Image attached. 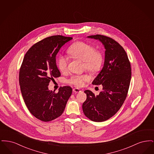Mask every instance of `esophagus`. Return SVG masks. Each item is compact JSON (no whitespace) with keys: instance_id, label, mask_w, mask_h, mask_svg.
<instances>
[{"instance_id":"34e87169","label":"esophagus","mask_w":154,"mask_h":154,"mask_svg":"<svg viewBox=\"0 0 154 154\" xmlns=\"http://www.w3.org/2000/svg\"><path fill=\"white\" fill-rule=\"evenodd\" d=\"M73 91L74 92H75V93H78V92H81L80 89L77 88H74L73 89Z\"/></svg>"}]
</instances>
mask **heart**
Returning <instances> with one entry per match:
<instances>
[{
  "label": "heart",
  "instance_id": "1",
  "mask_svg": "<svg viewBox=\"0 0 154 154\" xmlns=\"http://www.w3.org/2000/svg\"><path fill=\"white\" fill-rule=\"evenodd\" d=\"M67 53L70 58L82 61V67L92 73L99 72L103 63V55L102 52L95 50L94 45L83 42H77L70 45ZM69 59L64 55H60L58 58L57 63L59 69L62 72L67 70ZM90 80L89 76L84 74H75L70 77L68 82L75 87H81Z\"/></svg>",
  "mask_w": 154,
  "mask_h": 154
}]
</instances>
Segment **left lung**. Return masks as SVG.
<instances>
[{
    "instance_id": "obj_1",
    "label": "left lung",
    "mask_w": 154,
    "mask_h": 154,
    "mask_svg": "<svg viewBox=\"0 0 154 154\" xmlns=\"http://www.w3.org/2000/svg\"><path fill=\"white\" fill-rule=\"evenodd\" d=\"M88 38L99 40L105 51L103 69L92 82L102 85L98 95L86 90L87 99L83 103L85 116L94 122L105 121L120 109L127 96L131 79V67L123 47L109 37L96 35Z\"/></svg>"
}]
</instances>
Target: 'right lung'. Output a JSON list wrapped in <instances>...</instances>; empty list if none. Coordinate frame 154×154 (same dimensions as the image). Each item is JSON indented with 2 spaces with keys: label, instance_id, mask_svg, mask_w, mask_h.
<instances>
[{
  "label": "right lung",
  "instance_id": "add662e5",
  "mask_svg": "<svg viewBox=\"0 0 154 154\" xmlns=\"http://www.w3.org/2000/svg\"><path fill=\"white\" fill-rule=\"evenodd\" d=\"M72 38L61 35L46 37L32 45L23 59L19 73L22 97L30 112L42 121H51L60 116L72 95L70 87H60L55 93L48 86L54 77L60 76L56 56Z\"/></svg>",
  "mask_w": 154,
  "mask_h": 154
}]
</instances>
